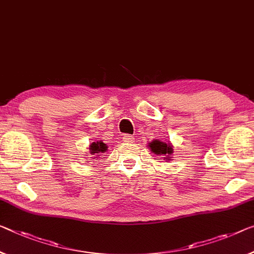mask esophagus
<instances>
[{
	"label": "esophagus",
	"instance_id": "obj_1",
	"mask_svg": "<svg viewBox=\"0 0 254 254\" xmlns=\"http://www.w3.org/2000/svg\"><path fill=\"white\" fill-rule=\"evenodd\" d=\"M123 139H124V142H127V143H132L134 142V136H131V135H124L123 136Z\"/></svg>",
	"mask_w": 254,
	"mask_h": 254
}]
</instances>
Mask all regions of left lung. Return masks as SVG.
I'll return each mask as SVG.
<instances>
[{"mask_svg": "<svg viewBox=\"0 0 254 254\" xmlns=\"http://www.w3.org/2000/svg\"><path fill=\"white\" fill-rule=\"evenodd\" d=\"M149 147L154 154L163 155L167 160H171L170 155L173 154L174 149L173 146H171L170 142H162V140L154 139L153 142H151L149 144Z\"/></svg>", "mask_w": 254, "mask_h": 254, "instance_id": "obj_1", "label": "left lung"}]
</instances>
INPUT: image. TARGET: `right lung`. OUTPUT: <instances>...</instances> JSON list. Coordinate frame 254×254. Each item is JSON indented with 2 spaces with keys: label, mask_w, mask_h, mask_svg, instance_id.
Listing matches in <instances>:
<instances>
[{
  "label": "right lung",
  "mask_w": 254,
  "mask_h": 254,
  "mask_svg": "<svg viewBox=\"0 0 254 254\" xmlns=\"http://www.w3.org/2000/svg\"><path fill=\"white\" fill-rule=\"evenodd\" d=\"M108 150L107 144H104L102 140H99V142H93L91 145H89V153L92 155L97 154L96 158H99L100 153H104L105 151Z\"/></svg>",
  "instance_id": "right-lung-1"
}]
</instances>
